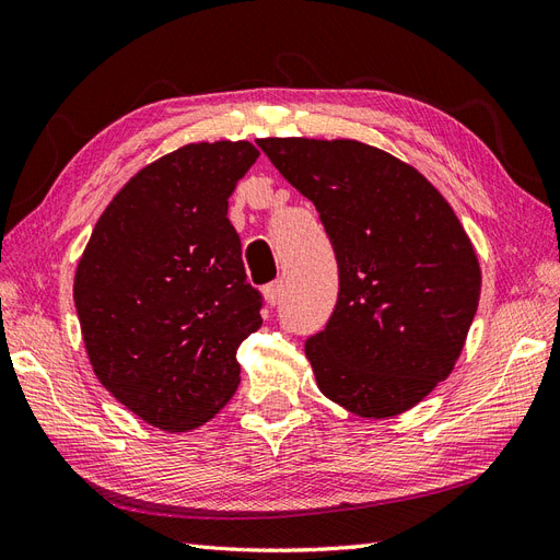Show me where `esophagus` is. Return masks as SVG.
<instances>
[{"label":"esophagus","mask_w":560,"mask_h":560,"mask_svg":"<svg viewBox=\"0 0 560 560\" xmlns=\"http://www.w3.org/2000/svg\"><path fill=\"white\" fill-rule=\"evenodd\" d=\"M280 299H282V280H276L264 287V301L268 306H278Z\"/></svg>","instance_id":"1"}]
</instances>
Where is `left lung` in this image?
Wrapping results in <instances>:
<instances>
[{
  "instance_id": "left-lung-1",
  "label": "left lung",
  "mask_w": 560,
  "mask_h": 560,
  "mask_svg": "<svg viewBox=\"0 0 560 560\" xmlns=\"http://www.w3.org/2000/svg\"><path fill=\"white\" fill-rule=\"evenodd\" d=\"M313 200L338 264L327 329L306 341L319 393L395 418L451 376L479 308L481 266L460 219L413 165L358 140L264 138Z\"/></svg>"
}]
</instances>
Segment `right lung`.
I'll return each instance as SVG.
<instances>
[{
	"mask_svg": "<svg viewBox=\"0 0 560 560\" xmlns=\"http://www.w3.org/2000/svg\"><path fill=\"white\" fill-rule=\"evenodd\" d=\"M259 159L247 140L191 142L144 165L100 214L74 276L97 381L128 411L189 432L241 383L235 352L261 327L229 196Z\"/></svg>",
	"mask_w": 560,
	"mask_h": 560,
	"instance_id": "right-lung-1",
	"label": "right lung"
}]
</instances>
